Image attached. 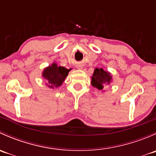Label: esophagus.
Segmentation results:
<instances>
[{"label":"esophagus","instance_id":"34e87169","mask_svg":"<svg viewBox=\"0 0 156 156\" xmlns=\"http://www.w3.org/2000/svg\"><path fill=\"white\" fill-rule=\"evenodd\" d=\"M82 68H83V67H82V66H81V65L77 66V69H82Z\"/></svg>","mask_w":156,"mask_h":156}]
</instances>
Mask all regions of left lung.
<instances>
[{
    "instance_id": "8db88e82",
    "label": "left lung",
    "mask_w": 156,
    "mask_h": 156,
    "mask_svg": "<svg viewBox=\"0 0 156 156\" xmlns=\"http://www.w3.org/2000/svg\"><path fill=\"white\" fill-rule=\"evenodd\" d=\"M112 78V77L108 72H106L102 68H96L91 78V84L93 87L102 90L105 86L110 84Z\"/></svg>"
}]
</instances>
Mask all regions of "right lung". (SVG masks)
<instances>
[{"mask_svg": "<svg viewBox=\"0 0 156 156\" xmlns=\"http://www.w3.org/2000/svg\"><path fill=\"white\" fill-rule=\"evenodd\" d=\"M71 69H66L65 67L58 66L57 64L53 62L51 66L44 69L42 72V77H44L48 82V87L54 88L62 85V82L65 81Z\"/></svg>", "mask_w": 156, "mask_h": 156, "instance_id": "right-lung-1", "label": "right lung"}]
</instances>
